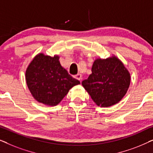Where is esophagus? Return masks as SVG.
Here are the masks:
<instances>
[{"label":"esophagus","instance_id":"esophagus-1","mask_svg":"<svg viewBox=\"0 0 153 153\" xmlns=\"http://www.w3.org/2000/svg\"><path fill=\"white\" fill-rule=\"evenodd\" d=\"M75 78L78 79L79 81H81V79H82V76H81V74H77L76 75H75Z\"/></svg>","mask_w":153,"mask_h":153}]
</instances>
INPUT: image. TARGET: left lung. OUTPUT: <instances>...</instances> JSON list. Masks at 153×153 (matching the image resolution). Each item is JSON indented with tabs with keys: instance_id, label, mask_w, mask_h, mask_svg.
<instances>
[{
	"instance_id": "obj_1",
	"label": "left lung",
	"mask_w": 153,
	"mask_h": 153,
	"mask_svg": "<svg viewBox=\"0 0 153 153\" xmlns=\"http://www.w3.org/2000/svg\"><path fill=\"white\" fill-rule=\"evenodd\" d=\"M81 83L97 106L107 107L124 97L130 83V74L117 58H100L93 62L92 74Z\"/></svg>"
}]
</instances>
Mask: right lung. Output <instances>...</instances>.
I'll return each mask as SVG.
<instances>
[{
	"label": "right lung",
	"mask_w": 153,
	"mask_h": 153,
	"mask_svg": "<svg viewBox=\"0 0 153 153\" xmlns=\"http://www.w3.org/2000/svg\"><path fill=\"white\" fill-rule=\"evenodd\" d=\"M26 79L31 94L37 101L55 106L68 94L69 90L80 84L60 65L59 57L39 53L27 68Z\"/></svg>",
	"instance_id": "obj_1"
}]
</instances>
